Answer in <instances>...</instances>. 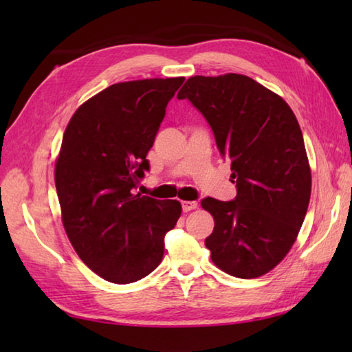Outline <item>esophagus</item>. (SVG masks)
<instances>
[{"instance_id": "esophagus-1", "label": "esophagus", "mask_w": 352, "mask_h": 352, "mask_svg": "<svg viewBox=\"0 0 352 352\" xmlns=\"http://www.w3.org/2000/svg\"><path fill=\"white\" fill-rule=\"evenodd\" d=\"M182 207H183V212L188 213V212L195 210V208L198 207V203H197V201H183Z\"/></svg>"}]
</instances>
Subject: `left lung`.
I'll use <instances>...</instances> for the list:
<instances>
[{
	"label": "left lung",
	"mask_w": 352,
	"mask_h": 352,
	"mask_svg": "<svg viewBox=\"0 0 352 352\" xmlns=\"http://www.w3.org/2000/svg\"><path fill=\"white\" fill-rule=\"evenodd\" d=\"M177 98L206 118L233 170L234 199H201L214 219L206 239L213 263L237 278L269 272L294 245L310 201L309 159L294 111L241 74L190 77Z\"/></svg>",
	"instance_id": "8db88e82"
}]
</instances>
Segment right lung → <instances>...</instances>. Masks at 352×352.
I'll use <instances>...</instances> for the list:
<instances>
[{
	"label": "right lung",
	"mask_w": 352,
	"mask_h": 352,
	"mask_svg": "<svg viewBox=\"0 0 352 352\" xmlns=\"http://www.w3.org/2000/svg\"><path fill=\"white\" fill-rule=\"evenodd\" d=\"M184 78L111 85L81 106L66 126L56 189L66 234L101 278L129 284L160 265L175 227V199L134 195L149 170L146 154Z\"/></svg>",
	"instance_id": "right-lung-1"
}]
</instances>
